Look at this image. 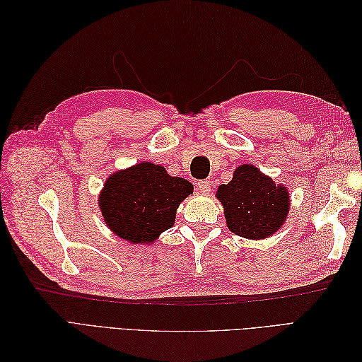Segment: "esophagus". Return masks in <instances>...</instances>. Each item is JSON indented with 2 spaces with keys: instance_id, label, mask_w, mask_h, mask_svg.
Listing matches in <instances>:
<instances>
[{
  "instance_id": "obj_1",
  "label": "esophagus",
  "mask_w": 362,
  "mask_h": 362,
  "mask_svg": "<svg viewBox=\"0 0 362 362\" xmlns=\"http://www.w3.org/2000/svg\"><path fill=\"white\" fill-rule=\"evenodd\" d=\"M196 190H198V192H201V193H208V192H210L211 190V184L210 182H208L206 180H199L198 182H196Z\"/></svg>"
}]
</instances>
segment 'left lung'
<instances>
[{
    "label": "left lung",
    "mask_w": 362,
    "mask_h": 362,
    "mask_svg": "<svg viewBox=\"0 0 362 362\" xmlns=\"http://www.w3.org/2000/svg\"><path fill=\"white\" fill-rule=\"evenodd\" d=\"M216 196L225 208L229 231L252 240L276 233L290 208L287 189L252 164L238 166L231 181L218 185Z\"/></svg>",
    "instance_id": "8db88e82"
}]
</instances>
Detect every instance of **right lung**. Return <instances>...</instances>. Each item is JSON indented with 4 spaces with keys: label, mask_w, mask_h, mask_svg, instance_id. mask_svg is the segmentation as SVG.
Segmentation results:
<instances>
[{
    "label": "right lung",
    "mask_w": 362,
    "mask_h": 362,
    "mask_svg": "<svg viewBox=\"0 0 362 362\" xmlns=\"http://www.w3.org/2000/svg\"><path fill=\"white\" fill-rule=\"evenodd\" d=\"M193 185L152 163L113 173L100 194L107 226L131 243H151L173 226L177 208Z\"/></svg>",
    "instance_id": "right-lung-1"
}]
</instances>
